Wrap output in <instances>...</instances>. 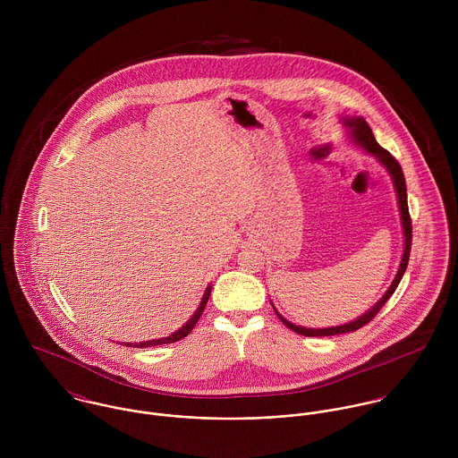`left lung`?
Masks as SVG:
<instances>
[{
    "label": "left lung",
    "mask_w": 458,
    "mask_h": 458,
    "mask_svg": "<svg viewBox=\"0 0 458 458\" xmlns=\"http://www.w3.org/2000/svg\"><path fill=\"white\" fill-rule=\"evenodd\" d=\"M344 125L349 129V135L351 139L360 146L363 148L367 153L374 155L390 173L392 176L393 183H394V191H396V199H398V208H400V218H402V227H403V254H402V261H400V267L393 278L392 285L390 289L385 293V296L369 310L365 312L361 318L347 323V325H342V327H296L293 323H289L285 318H282L276 310V316L278 319L296 333L303 335V336H329V335H340V333H351V331H356L365 325H369L376 316L377 312L383 309V305L392 298L394 289L398 287L403 273H405V267H407V262H409V254H411V242H412V225H411V216H409V208H407V189H405V178H403V173H402V167L400 164L394 160L392 153L385 148H381L372 133V129L369 127V123L363 120V118H344Z\"/></svg>",
    "instance_id": "1"
}]
</instances>
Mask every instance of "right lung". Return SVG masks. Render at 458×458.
I'll list each match as a JSON object with an SVG mask.
<instances>
[{
    "mask_svg": "<svg viewBox=\"0 0 458 458\" xmlns=\"http://www.w3.org/2000/svg\"><path fill=\"white\" fill-rule=\"evenodd\" d=\"M209 294H211V285H208L206 287V291H204V296H202V300H200V303H199V309H197L196 312H194V316L187 321V325H183V327H180L178 331H174L173 335H169V336H165V338H155V340H146V342H139V344H133V342H123V345H127V347H151V345H162V344H173V342H178V340H182V338H185L194 327L197 325V321H199V318L202 316V310H204V307H206V303H208V300H209Z\"/></svg>",
    "mask_w": 458,
    "mask_h": 458,
    "instance_id": "1",
    "label": "right lung"
}]
</instances>
